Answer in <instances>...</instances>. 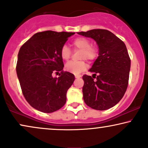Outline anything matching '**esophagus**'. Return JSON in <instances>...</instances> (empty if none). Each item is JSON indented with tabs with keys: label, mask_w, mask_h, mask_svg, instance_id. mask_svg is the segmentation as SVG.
Wrapping results in <instances>:
<instances>
[{
	"label": "esophagus",
	"mask_w": 148,
	"mask_h": 148,
	"mask_svg": "<svg viewBox=\"0 0 148 148\" xmlns=\"http://www.w3.org/2000/svg\"><path fill=\"white\" fill-rule=\"evenodd\" d=\"M80 77H81V76L79 75H75V77L76 79H77V78H79Z\"/></svg>",
	"instance_id": "obj_1"
}]
</instances>
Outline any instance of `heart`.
<instances>
[{
    "mask_svg": "<svg viewBox=\"0 0 148 148\" xmlns=\"http://www.w3.org/2000/svg\"><path fill=\"white\" fill-rule=\"evenodd\" d=\"M75 49L81 50V59H86L92 61L97 56V50L94 46L90 45V41L84 37L75 38L72 43ZM60 55L64 60H68L71 56V51L66 45H63L60 51ZM87 64L85 61L73 62L71 61L66 63L65 69L68 72L75 75L81 73L86 68Z\"/></svg>",
    "mask_w": 148,
    "mask_h": 148,
    "instance_id": "1",
    "label": "heart"
}]
</instances>
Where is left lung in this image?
<instances>
[{"label":"left lung","instance_id":"1","mask_svg":"<svg viewBox=\"0 0 148 148\" xmlns=\"http://www.w3.org/2000/svg\"><path fill=\"white\" fill-rule=\"evenodd\" d=\"M77 34L92 38L99 47V56L89 70L94 73L92 77L86 75L82 77L84 100L91 108L107 110L115 106L126 91L130 70L127 48L121 40L108 30L98 29Z\"/></svg>","mask_w":148,"mask_h":148}]
</instances>
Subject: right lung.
Wrapping results in <instances>:
<instances>
[{
  "mask_svg": "<svg viewBox=\"0 0 148 148\" xmlns=\"http://www.w3.org/2000/svg\"><path fill=\"white\" fill-rule=\"evenodd\" d=\"M74 34L38 32L20 49L16 73L22 92L31 106L40 112H55L65 104L67 90L73 83L75 76L62 71L60 51ZM60 71L59 78L52 77V73Z\"/></svg>",
  "mask_w": 148,
  "mask_h": 148,
  "instance_id": "right-lung-1",
  "label": "right lung"
}]
</instances>
